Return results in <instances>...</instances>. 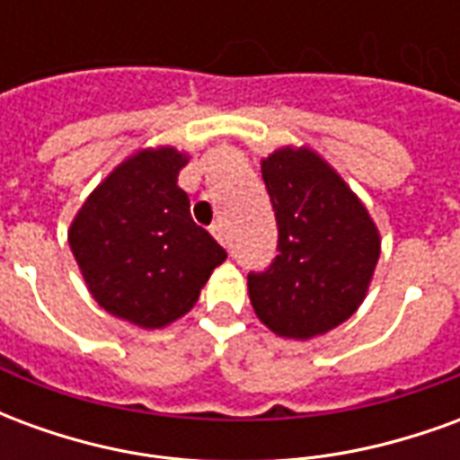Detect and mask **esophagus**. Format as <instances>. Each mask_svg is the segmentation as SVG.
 <instances>
[{
  "label": "esophagus",
  "mask_w": 460,
  "mask_h": 460,
  "mask_svg": "<svg viewBox=\"0 0 460 460\" xmlns=\"http://www.w3.org/2000/svg\"><path fill=\"white\" fill-rule=\"evenodd\" d=\"M211 236L219 241L221 246H226V229H224V224H214L211 226Z\"/></svg>",
  "instance_id": "obj_1"
}]
</instances>
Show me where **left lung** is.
Returning <instances> with one entry per match:
<instances>
[{
	"label": "left lung",
	"instance_id": "8db88e82",
	"mask_svg": "<svg viewBox=\"0 0 460 460\" xmlns=\"http://www.w3.org/2000/svg\"><path fill=\"white\" fill-rule=\"evenodd\" d=\"M261 174L279 221V256L249 276L251 305L279 338L325 335L367 298L382 253L379 229L340 172L308 145L273 150Z\"/></svg>",
	"mask_w": 460,
	"mask_h": 460
}]
</instances>
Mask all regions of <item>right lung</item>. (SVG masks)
Returning a JSON list of instances; mask_svg holds the SVG:
<instances>
[{
  "label": "right lung",
  "instance_id": "1",
  "mask_svg": "<svg viewBox=\"0 0 460 460\" xmlns=\"http://www.w3.org/2000/svg\"><path fill=\"white\" fill-rule=\"evenodd\" d=\"M190 152L140 147L75 211L68 243L95 303L142 330L187 315L226 251L191 221L177 184Z\"/></svg>",
  "mask_w": 460,
  "mask_h": 460
}]
</instances>
